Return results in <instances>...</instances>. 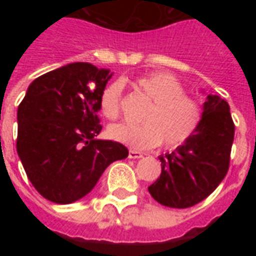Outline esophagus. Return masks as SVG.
Instances as JSON below:
<instances>
[{
  "instance_id": "esophagus-1",
  "label": "esophagus",
  "mask_w": 256,
  "mask_h": 256,
  "mask_svg": "<svg viewBox=\"0 0 256 256\" xmlns=\"http://www.w3.org/2000/svg\"><path fill=\"white\" fill-rule=\"evenodd\" d=\"M128 158H130V159H140V158H142V154L138 152V150H128Z\"/></svg>"
}]
</instances>
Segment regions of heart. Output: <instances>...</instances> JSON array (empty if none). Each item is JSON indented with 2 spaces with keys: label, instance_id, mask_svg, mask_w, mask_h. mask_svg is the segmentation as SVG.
I'll use <instances>...</instances> for the list:
<instances>
[{
  "label": "heart",
  "instance_id": "1",
  "mask_svg": "<svg viewBox=\"0 0 256 256\" xmlns=\"http://www.w3.org/2000/svg\"><path fill=\"white\" fill-rule=\"evenodd\" d=\"M134 84L152 102L141 118V124H112L106 132L110 138L133 150H150L162 142L166 148H177L196 134L203 123V106L186 94L185 86L174 75L152 72L137 78ZM120 93L118 82L108 84L101 93V112L106 119L119 116Z\"/></svg>",
  "mask_w": 256,
  "mask_h": 256
}]
</instances>
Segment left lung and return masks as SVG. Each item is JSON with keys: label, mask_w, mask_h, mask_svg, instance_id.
I'll use <instances>...</instances> for the list:
<instances>
[{"label": "left lung", "mask_w": 256, "mask_h": 256, "mask_svg": "<svg viewBox=\"0 0 256 256\" xmlns=\"http://www.w3.org/2000/svg\"><path fill=\"white\" fill-rule=\"evenodd\" d=\"M203 110V123L192 138L159 156L160 177L148 190L162 206L192 207L208 198L228 174L234 138L229 104L220 96L208 94Z\"/></svg>", "instance_id": "obj_1"}]
</instances>
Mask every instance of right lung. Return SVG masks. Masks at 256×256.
Returning <instances> with one entry per match:
<instances>
[{"instance_id":"add662e5","label":"right lung","mask_w":256,"mask_h":256,"mask_svg":"<svg viewBox=\"0 0 256 256\" xmlns=\"http://www.w3.org/2000/svg\"><path fill=\"white\" fill-rule=\"evenodd\" d=\"M111 75L93 64H68L36 78L20 102L18 155L32 186L53 203L82 198L112 162L128 158L120 142L96 138Z\"/></svg>"}]
</instances>
